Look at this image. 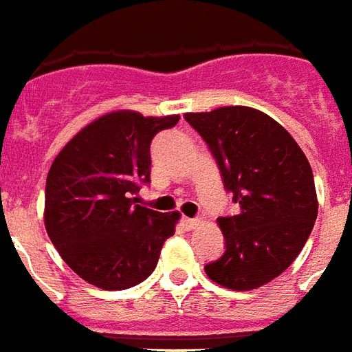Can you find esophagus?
Segmentation results:
<instances>
[{
    "instance_id": "34e87169",
    "label": "esophagus",
    "mask_w": 352,
    "mask_h": 352,
    "mask_svg": "<svg viewBox=\"0 0 352 352\" xmlns=\"http://www.w3.org/2000/svg\"><path fill=\"white\" fill-rule=\"evenodd\" d=\"M199 219H190V217H182V226H184L186 230H193L199 226Z\"/></svg>"
}]
</instances>
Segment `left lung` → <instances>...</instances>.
<instances>
[{"instance_id": "8db88e82", "label": "left lung", "mask_w": 352, "mask_h": 352, "mask_svg": "<svg viewBox=\"0 0 352 352\" xmlns=\"http://www.w3.org/2000/svg\"><path fill=\"white\" fill-rule=\"evenodd\" d=\"M184 119L208 144L236 215L219 217L226 251L204 265L213 282L255 289L289 267L316 215L307 157L275 119L248 107H224Z\"/></svg>"}]
</instances>
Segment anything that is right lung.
Returning a JSON list of instances; mask_svg holds the SVG:
<instances>
[{"label":"right lung","instance_id":"add662e5","mask_svg":"<svg viewBox=\"0 0 352 352\" xmlns=\"http://www.w3.org/2000/svg\"><path fill=\"white\" fill-rule=\"evenodd\" d=\"M179 116L113 111L59 151L45 188V226L61 258L88 284L121 291L153 273L179 213L137 204L150 184L153 137Z\"/></svg>","mask_w":352,"mask_h":352}]
</instances>
